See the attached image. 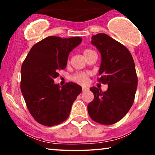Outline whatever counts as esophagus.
I'll return each mask as SVG.
<instances>
[{
	"label": "esophagus",
	"mask_w": 155,
	"mask_h": 155,
	"mask_svg": "<svg viewBox=\"0 0 155 155\" xmlns=\"http://www.w3.org/2000/svg\"><path fill=\"white\" fill-rule=\"evenodd\" d=\"M88 90L87 87H83V88H82V91H83V92L86 91V90Z\"/></svg>",
	"instance_id": "1"
}]
</instances>
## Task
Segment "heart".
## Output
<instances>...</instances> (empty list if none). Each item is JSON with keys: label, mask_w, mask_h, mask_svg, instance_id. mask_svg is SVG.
<instances>
[{"label": "heart", "mask_w": 155, "mask_h": 155, "mask_svg": "<svg viewBox=\"0 0 155 155\" xmlns=\"http://www.w3.org/2000/svg\"><path fill=\"white\" fill-rule=\"evenodd\" d=\"M91 49H87L84 51V55H86L88 54L89 52L92 51ZM88 79V74H84V73H80V74H76L71 77V79L73 81H76V82L81 84H85L87 82Z\"/></svg>", "instance_id": "heart-1"}]
</instances>
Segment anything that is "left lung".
Listing matches in <instances>:
<instances>
[{
  "instance_id": "8db88e82",
  "label": "left lung",
  "mask_w": 155,
  "mask_h": 155,
  "mask_svg": "<svg viewBox=\"0 0 155 155\" xmlns=\"http://www.w3.org/2000/svg\"><path fill=\"white\" fill-rule=\"evenodd\" d=\"M91 44L101 56L99 81L108 84V90L90 88L94 100L87 106L89 115L100 124H114L127 114L134 101L138 86L134 60L127 48L105 33L92 35Z\"/></svg>"
}]
</instances>
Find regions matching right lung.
<instances>
[{
	"instance_id": "1",
	"label": "right lung",
	"mask_w": 155,
	"mask_h": 155,
	"mask_svg": "<svg viewBox=\"0 0 155 155\" xmlns=\"http://www.w3.org/2000/svg\"><path fill=\"white\" fill-rule=\"evenodd\" d=\"M80 37L62 38L49 36L35 44L21 68V92L35 121L51 127L65 121L73 103L82 88L68 82L54 84L58 71L65 69L69 54L81 43Z\"/></svg>"
}]
</instances>
